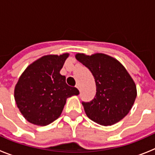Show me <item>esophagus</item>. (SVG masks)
Segmentation results:
<instances>
[{
    "label": "esophagus",
    "mask_w": 155,
    "mask_h": 155,
    "mask_svg": "<svg viewBox=\"0 0 155 155\" xmlns=\"http://www.w3.org/2000/svg\"><path fill=\"white\" fill-rule=\"evenodd\" d=\"M76 87H77V88H78V89L79 90V91H81V89H80V85H79V84H76Z\"/></svg>",
    "instance_id": "1"
}]
</instances>
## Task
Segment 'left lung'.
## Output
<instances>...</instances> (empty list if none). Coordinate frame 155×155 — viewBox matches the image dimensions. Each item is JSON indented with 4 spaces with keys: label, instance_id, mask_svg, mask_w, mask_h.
I'll return each instance as SVG.
<instances>
[{
    "label": "left lung",
    "instance_id": "left-lung-1",
    "mask_svg": "<svg viewBox=\"0 0 155 155\" xmlns=\"http://www.w3.org/2000/svg\"><path fill=\"white\" fill-rule=\"evenodd\" d=\"M76 59L94 76L96 94L90 102H82L86 115L100 125L111 126L124 119L137 97L135 83L118 61L102 53Z\"/></svg>",
    "mask_w": 155,
    "mask_h": 155
}]
</instances>
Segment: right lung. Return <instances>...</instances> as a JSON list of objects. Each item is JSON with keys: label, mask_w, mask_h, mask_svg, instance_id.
Instances as JSON below:
<instances>
[{"label": "right lung", "mask_w": 155, "mask_h": 155, "mask_svg": "<svg viewBox=\"0 0 155 155\" xmlns=\"http://www.w3.org/2000/svg\"><path fill=\"white\" fill-rule=\"evenodd\" d=\"M68 53L48 55L30 64L19 78L15 99L25 118L35 125L46 126L62 113L67 98L79 91L66 83L60 74Z\"/></svg>", "instance_id": "obj_1"}]
</instances>
